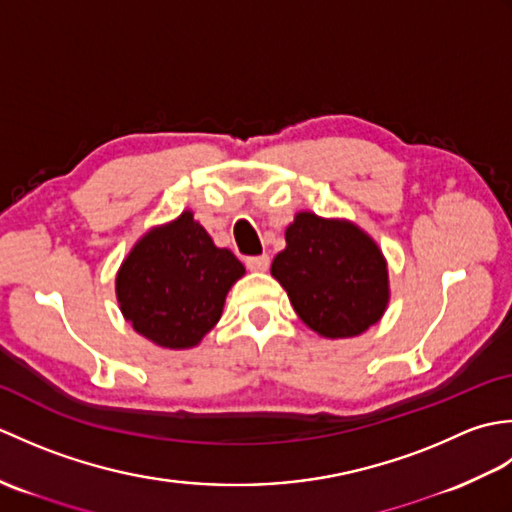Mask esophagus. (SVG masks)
I'll return each mask as SVG.
<instances>
[{"label": "esophagus", "mask_w": 512, "mask_h": 512, "mask_svg": "<svg viewBox=\"0 0 512 512\" xmlns=\"http://www.w3.org/2000/svg\"><path fill=\"white\" fill-rule=\"evenodd\" d=\"M268 266H270V257L268 255L246 257V268L253 270V273H266Z\"/></svg>", "instance_id": "34e87169"}]
</instances>
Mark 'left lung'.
I'll return each mask as SVG.
<instances>
[{
  "label": "left lung",
  "instance_id": "left-lung-1",
  "mask_svg": "<svg viewBox=\"0 0 512 512\" xmlns=\"http://www.w3.org/2000/svg\"><path fill=\"white\" fill-rule=\"evenodd\" d=\"M292 308L325 339H350L380 321L389 303L387 262L363 228L308 211L286 228L270 266Z\"/></svg>",
  "mask_w": 512,
  "mask_h": 512
}]
</instances>
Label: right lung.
<instances>
[{
  "label": "right lung",
  "mask_w": 512,
  "mask_h": 512,
  "mask_svg": "<svg viewBox=\"0 0 512 512\" xmlns=\"http://www.w3.org/2000/svg\"><path fill=\"white\" fill-rule=\"evenodd\" d=\"M246 268L217 248L191 211L151 228L129 250L116 275L123 317L145 339L189 350L220 321L228 290Z\"/></svg>",
  "instance_id": "1"
}]
</instances>
